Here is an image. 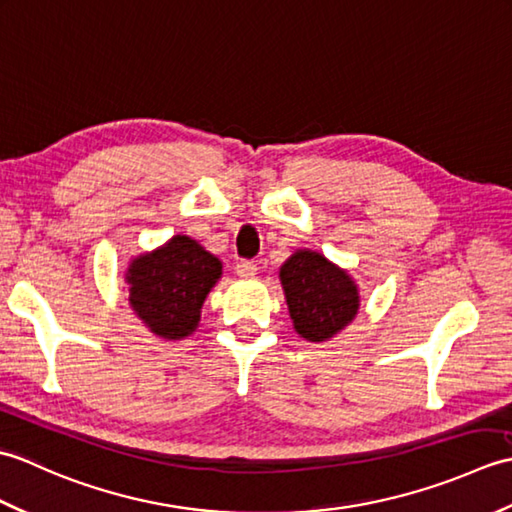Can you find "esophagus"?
Returning <instances> with one entry per match:
<instances>
[{"mask_svg": "<svg viewBox=\"0 0 512 512\" xmlns=\"http://www.w3.org/2000/svg\"><path fill=\"white\" fill-rule=\"evenodd\" d=\"M235 273H237V277H242V279L255 277V275H257V264H255V262H248V259H244V262H239V264L235 266Z\"/></svg>", "mask_w": 512, "mask_h": 512, "instance_id": "1", "label": "esophagus"}]
</instances>
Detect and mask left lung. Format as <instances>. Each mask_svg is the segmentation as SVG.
<instances>
[{
	"label": "left lung",
	"mask_w": 512,
	"mask_h": 512,
	"mask_svg": "<svg viewBox=\"0 0 512 512\" xmlns=\"http://www.w3.org/2000/svg\"><path fill=\"white\" fill-rule=\"evenodd\" d=\"M292 328L310 343L330 341L350 325L361 295L345 268L310 248H299L279 268Z\"/></svg>",
	"instance_id": "1"
}]
</instances>
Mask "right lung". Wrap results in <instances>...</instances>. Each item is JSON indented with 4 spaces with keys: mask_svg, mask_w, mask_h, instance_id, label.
Listing matches in <instances>:
<instances>
[{
    "mask_svg": "<svg viewBox=\"0 0 512 512\" xmlns=\"http://www.w3.org/2000/svg\"><path fill=\"white\" fill-rule=\"evenodd\" d=\"M220 277V259L189 235H173L129 262V308L160 339L182 341L198 330L204 301Z\"/></svg>",
    "mask_w": 512,
    "mask_h": 512,
    "instance_id": "right-lung-1",
    "label": "right lung"
}]
</instances>
